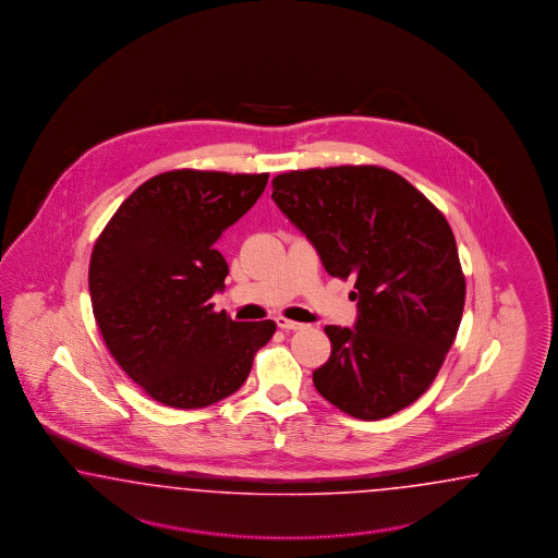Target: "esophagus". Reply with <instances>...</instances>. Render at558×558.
I'll return each mask as SVG.
<instances>
[{"mask_svg": "<svg viewBox=\"0 0 558 558\" xmlns=\"http://www.w3.org/2000/svg\"><path fill=\"white\" fill-rule=\"evenodd\" d=\"M276 325L282 329V331H294V329H303V323L290 322L287 317H276Z\"/></svg>", "mask_w": 558, "mask_h": 558, "instance_id": "esophagus-1", "label": "esophagus"}]
</instances>
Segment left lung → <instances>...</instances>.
Here are the masks:
<instances>
[{
    "label": "left lung",
    "instance_id": "8db88e82",
    "mask_svg": "<svg viewBox=\"0 0 558 558\" xmlns=\"http://www.w3.org/2000/svg\"><path fill=\"white\" fill-rule=\"evenodd\" d=\"M271 198L329 276L355 280L354 327H325L331 355L313 372L315 389L366 422L411 405L436 378L464 308L444 215L405 178L374 166L280 173Z\"/></svg>",
    "mask_w": 558,
    "mask_h": 558
}]
</instances>
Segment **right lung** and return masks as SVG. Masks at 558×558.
Wrapping results in <instances>:
<instances>
[{"mask_svg": "<svg viewBox=\"0 0 558 558\" xmlns=\"http://www.w3.org/2000/svg\"><path fill=\"white\" fill-rule=\"evenodd\" d=\"M268 173L175 169L120 204L89 262L94 317L110 354L155 401L219 403L241 389L276 323L213 311L229 266L220 235L262 196Z\"/></svg>", "mask_w": 558, "mask_h": 558, "instance_id": "1", "label": "right lung"}]
</instances>
